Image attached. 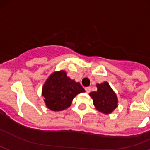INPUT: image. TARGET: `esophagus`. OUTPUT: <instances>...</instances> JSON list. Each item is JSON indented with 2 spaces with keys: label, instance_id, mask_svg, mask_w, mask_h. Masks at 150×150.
I'll return each instance as SVG.
<instances>
[{
  "label": "esophagus",
  "instance_id": "obj_1",
  "mask_svg": "<svg viewBox=\"0 0 150 150\" xmlns=\"http://www.w3.org/2000/svg\"><path fill=\"white\" fill-rule=\"evenodd\" d=\"M85 89H86V92L88 93H90L91 92V87H87V88H85Z\"/></svg>",
  "mask_w": 150,
  "mask_h": 150
}]
</instances>
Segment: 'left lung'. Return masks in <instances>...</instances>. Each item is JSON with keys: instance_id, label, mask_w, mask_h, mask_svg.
<instances>
[{"instance_id": "left-lung-1", "label": "left lung", "mask_w": 150, "mask_h": 150, "mask_svg": "<svg viewBox=\"0 0 150 150\" xmlns=\"http://www.w3.org/2000/svg\"><path fill=\"white\" fill-rule=\"evenodd\" d=\"M97 91L90 93L96 108L103 113H111L118 106V98L107 82L97 84Z\"/></svg>"}]
</instances>
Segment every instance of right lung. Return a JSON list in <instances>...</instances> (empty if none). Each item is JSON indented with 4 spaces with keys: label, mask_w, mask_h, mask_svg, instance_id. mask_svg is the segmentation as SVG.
Segmentation results:
<instances>
[{
    "label": "right lung",
    "mask_w": 150,
    "mask_h": 150,
    "mask_svg": "<svg viewBox=\"0 0 150 150\" xmlns=\"http://www.w3.org/2000/svg\"><path fill=\"white\" fill-rule=\"evenodd\" d=\"M85 92L80 83L71 80L65 71L53 72L46 80L42 94L49 109L54 111L64 110L70 106L78 93Z\"/></svg>",
    "instance_id": "obj_1"
}]
</instances>
